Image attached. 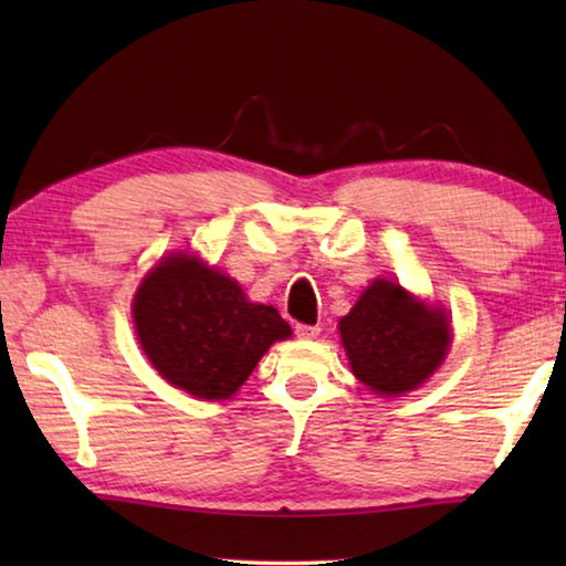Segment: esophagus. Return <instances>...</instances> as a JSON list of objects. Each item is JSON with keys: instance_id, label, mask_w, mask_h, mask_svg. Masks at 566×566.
Listing matches in <instances>:
<instances>
[{"instance_id": "34e87169", "label": "esophagus", "mask_w": 566, "mask_h": 566, "mask_svg": "<svg viewBox=\"0 0 566 566\" xmlns=\"http://www.w3.org/2000/svg\"><path fill=\"white\" fill-rule=\"evenodd\" d=\"M319 327H312V324H296L294 327V334L300 339H314V337H319Z\"/></svg>"}]
</instances>
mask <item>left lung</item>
Masks as SVG:
<instances>
[{
	"instance_id": "obj_1",
	"label": "left lung",
	"mask_w": 566,
	"mask_h": 566,
	"mask_svg": "<svg viewBox=\"0 0 566 566\" xmlns=\"http://www.w3.org/2000/svg\"><path fill=\"white\" fill-rule=\"evenodd\" d=\"M354 377L377 395H405L442 364L449 322L399 284L377 280L339 322Z\"/></svg>"
}]
</instances>
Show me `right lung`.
Instances as JSON below:
<instances>
[{
    "label": "right lung",
    "mask_w": 566,
    "mask_h": 566,
    "mask_svg": "<svg viewBox=\"0 0 566 566\" xmlns=\"http://www.w3.org/2000/svg\"><path fill=\"white\" fill-rule=\"evenodd\" d=\"M134 324L159 375L199 399L232 397L270 344L292 334L274 306L247 302L234 280L187 254L142 282Z\"/></svg>",
    "instance_id": "1"
}]
</instances>
